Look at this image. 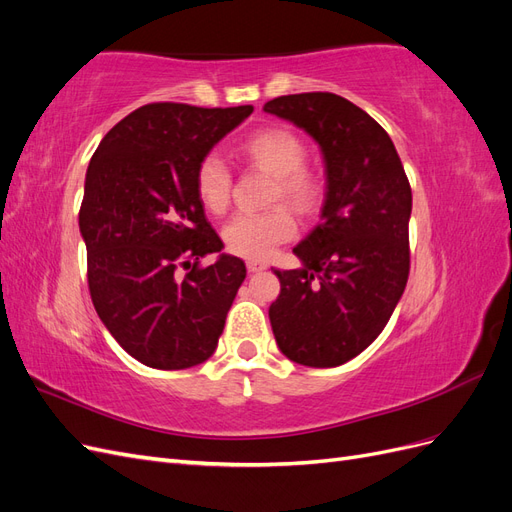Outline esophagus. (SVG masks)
Returning <instances> with one entry per match:
<instances>
[{
	"instance_id": "34e87169",
	"label": "esophagus",
	"mask_w": 512,
	"mask_h": 512,
	"mask_svg": "<svg viewBox=\"0 0 512 512\" xmlns=\"http://www.w3.org/2000/svg\"><path fill=\"white\" fill-rule=\"evenodd\" d=\"M265 269H267V262L247 260V271H250V273H258V271H265Z\"/></svg>"
}]
</instances>
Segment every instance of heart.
<instances>
[{
	"instance_id": "obj_1",
	"label": "heart",
	"mask_w": 512,
	"mask_h": 512,
	"mask_svg": "<svg viewBox=\"0 0 512 512\" xmlns=\"http://www.w3.org/2000/svg\"><path fill=\"white\" fill-rule=\"evenodd\" d=\"M243 156L275 177L273 200H284L294 211L309 213L320 198V183L305 164V145L286 128H265L247 136ZM196 194L211 213H224L230 203V173L218 156H207L196 168ZM294 218L284 207L265 213H239L224 228V243L232 254L265 260L275 245L294 235Z\"/></svg>"
}]
</instances>
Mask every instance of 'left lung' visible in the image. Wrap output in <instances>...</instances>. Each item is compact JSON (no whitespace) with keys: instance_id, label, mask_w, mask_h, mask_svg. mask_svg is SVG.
<instances>
[{"instance_id":"left-lung-1","label":"left lung","mask_w":512,"mask_h":512,"mask_svg":"<svg viewBox=\"0 0 512 512\" xmlns=\"http://www.w3.org/2000/svg\"><path fill=\"white\" fill-rule=\"evenodd\" d=\"M262 111L314 138L324 162L320 224L294 247L299 269L273 271L277 348L307 367H337L382 333L404 294L412 192L391 136L335 94H292Z\"/></svg>"}]
</instances>
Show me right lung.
I'll return each instance as SVG.
<instances>
[{"instance_id": "obj_1", "label": "right lung", "mask_w": 512, "mask_h": 512, "mask_svg": "<svg viewBox=\"0 0 512 512\" xmlns=\"http://www.w3.org/2000/svg\"><path fill=\"white\" fill-rule=\"evenodd\" d=\"M254 106L147 104L108 132L79 213L91 301L136 361L188 369L218 348L245 265L224 254L196 194V168ZM218 253L209 268L197 260Z\"/></svg>"}]
</instances>
